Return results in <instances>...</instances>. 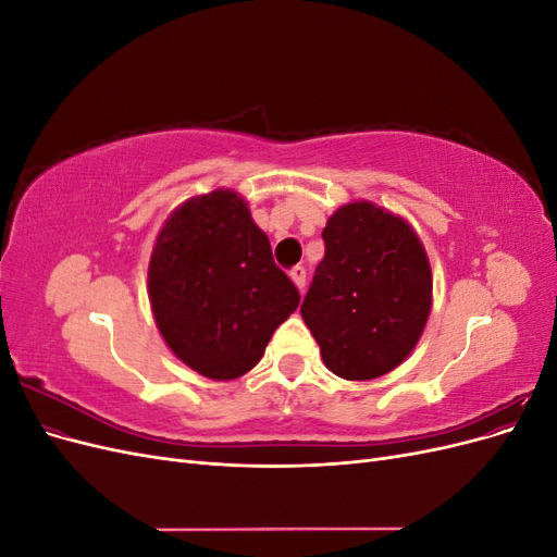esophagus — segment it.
<instances>
[{"label":"esophagus","mask_w":557,"mask_h":557,"mask_svg":"<svg viewBox=\"0 0 557 557\" xmlns=\"http://www.w3.org/2000/svg\"><path fill=\"white\" fill-rule=\"evenodd\" d=\"M290 278L293 283L299 288V293H305V285H307V269L305 267H293L290 269Z\"/></svg>","instance_id":"obj_1"}]
</instances>
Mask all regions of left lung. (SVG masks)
<instances>
[{
	"mask_svg": "<svg viewBox=\"0 0 557 557\" xmlns=\"http://www.w3.org/2000/svg\"><path fill=\"white\" fill-rule=\"evenodd\" d=\"M325 258L301 318L325 367L346 381H372L411 356L432 311V269L401 215L374 201H348L323 230Z\"/></svg>",
	"mask_w": 557,
	"mask_h": 557,
	"instance_id": "1",
	"label": "left lung"
}]
</instances>
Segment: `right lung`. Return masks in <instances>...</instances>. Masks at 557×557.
Returning <instances> with one entry per match:
<instances>
[{
  "instance_id": "right-lung-1",
  "label": "right lung",
  "mask_w": 557,
  "mask_h": 557,
  "mask_svg": "<svg viewBox=\"0 0 557 557\" xmlns=\"http://www.w3.org/2000/svg\"><path fill=\"white\" fill-rule=\"evenodd\" d=\"M148 299L164 344L193 372L239 379L299 307L248 201L230 188L166 215L148 262Z\"/></svg>"
}]
</instances>
